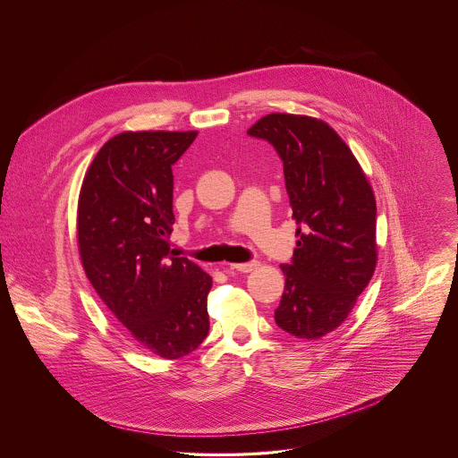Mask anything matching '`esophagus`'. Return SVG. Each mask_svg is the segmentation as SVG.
<instances>
[{"instance_id":"34e87169","label":"esophagus","mask_w":458,"mask_h":458,"mask_svg":"<svg viewBox=\"0 0 458 458\" xmlns=\"http://www.w3.org/2000/svg\"><path fill=\"white\" fill-rule=\"evenodd\" d=\"M258 266V261L240 262V264H229V269L234 271H242V273H249Z\"/></svg>"}]
</instances>
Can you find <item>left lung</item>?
Masks as SVG:
<instances>
[{
    "instance_id": "1",
    "label": "left lung",
    "mask_w": 458,
    "mask_h": 458,
    "mask_svg": "<svg viewBox=\"0 0 458 458\" xmlns=\"http://www.w3.org/2000/svg\"><path fill=\"white\" fill-rule=\"evenodd\" d=\"M247 133L278 153L298 224L294 256L280 266L285 289L275 323L298 338H319L342 325L374 275L376 199L352 151L325 122L276 113Z\"/></svg>"
}]
</instances>
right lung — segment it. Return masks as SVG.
Returning a JSON list of instances; mask_svg holds the SVG:
<instances>
[{
  "instance_id": "obj_1",
  "label": "right lung",
  "mask_w": 458,
  "mask_h": 458,
  "mask_svg": "<svg viewBox=\"0 0 458 458\" xmlns=\"http://www.w3.org/2000/svg\"><path fill=\"white\" fill-rule=\"evenodd\" d=\"M197 131H123L91 162L79 196L77 242L97 294L148 351L176 360L209 329L211 276L173 258V165Z\"/></svg>"
}]
</instances>
